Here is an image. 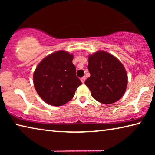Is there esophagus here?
<instances>
[{
  "mask_svg": "<svg viewBox=\"0 0 155 155\" xmlns=\"http://www.w3.org/2000/svg\"><path fill=\"white\" fill-rule=\"evenodd\" d=\"M85 79H86V77H82V78H81V82H82L83 83H85Z\"/></svg>",
  "mask_w": 155,
  "mask_h": 155,
  "instance_id": "1",
  "label": "esophagus"
}]
</instances>
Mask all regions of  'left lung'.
<instances>
[{
	"mask_svg": "<svg viewBox=\"0 0 155 155\" xmlns=\"http://www.w3.org/2000/svg\"><path fill=\"white\" fill-rule=\"evenodd\" d=\"M91 76L85 81L91 96L103 104H112L124 95L127 87V72L122 63L104 51L96 52L88 58Z\"/></svg>",
	"mask_w": 155,
	"mask_h": 155,
	"instance_id": "8db88e82",
	"label": "left lung"
}]
</instances>
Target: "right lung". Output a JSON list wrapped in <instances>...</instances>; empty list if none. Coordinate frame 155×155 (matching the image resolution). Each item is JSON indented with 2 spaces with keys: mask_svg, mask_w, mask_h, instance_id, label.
<instances>
[{
  "mask_svg": "<svg viewBox=\"0 0 155 155\" xmlns=\"http://www.w3.org/2000/svg\"><path fill=\"white\" fill-rule=\"evenodd\" d=\"M73 55L59 51L46 57L34 72L33 83L44 102L61 106L70 101L82 84L72 64Z\"/></svg>",
  "mask_w": 155,
  "mask_h": 155,
  "instance_id": "right-lung-1",
  "label": "right lung"
}]
</instances>
